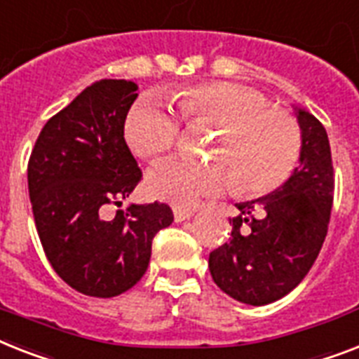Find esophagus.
I'll list each match as a JSON object with an SVG mask.
<instances>
[{
  "label": "esophagus",
  "instance_id": "34e87169",
  "mask_svg": "<svg viewBox=\"0 0 359 359\" xmlns=\"http://www.w3.org/2000/svg\"><path fill=\"white\" fill-rule=\"evenodd\" d=\"M194 214H195L194 208H186V206H175L173 208V217L177 223L189 219V217H191Z\"/></svg>",
  "mask_w": 359,
  "mask_h": 359
}]
</instances>
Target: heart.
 I'll return each instance as SVG.
<instances>
[{
  "mask_svg": "<svg viewBox=\"0 0 359 359\" xmlns=\"http://www.w3.org/2000/svg\"><path fill=\"white\" fill-rule=\"evenodd\" d=\"M180 119L191 127L219 129L212 147L215 164L165 160L147 175L154 197L177 206H194L229 186L230 175L243 195H265L285 184L302 151V133L290 112L269 107L256 90L236 83L188 84L170 95ZM180 125L164 104L142 97L127 112L123 136L136 156L156 160L170 153Z\"/></svg>",
  "mask_w": 359,
  "mask_h": 359,
  "instance_id": "b5f03b06",
  "label": "heart"
}]
</instances>
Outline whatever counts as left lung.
Masks as SVG:
<instances>
[{"instance_id": "obj_1", "label": "left lung", "mask_w": 359, "mask_h": 359, "mask_svg": "<svg viewBox=\"0 0 359 359\" xmlns=\"http://www.w3.org/2000/svg\"><path fill=\"white\" fill-rule=\"evenodd\" d=\"M301 164L287 182L258 201L240 203L232 234L210 252L214 282L245 304L264 306L301 284L323 247L334 203L328 136L313 114L299 110Z\"/></svg>"}]
</instances>
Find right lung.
<instances>
[{
    "mask_svg": "<svg viewBox=\"0 0 359 359\" xmlns=\"http://www.w3.org/2000/svg\"><path fill=\"white\" fill-rule=\"evenodd\" d=\"M138 86L101 79L43 125L27 164L34 225L49 264L75 291L121 295L147 271L156 232L173 223L165 203L110 206L142 180L123 138Z\"/></svg>",
    "mask_w": 359,
    "mask_h": 359,
    "instance_id": "right-lung-1",
    "label": "right lung"
}]
</instances>
